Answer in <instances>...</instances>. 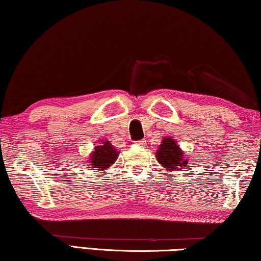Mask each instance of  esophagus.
<instances>
[{
    "label": "esophagus",
    "mask_w": 261,
    "mask_h": 261,
    "mask_svg": "<svg viewBox=\"0 0 261 261\" xmlns=\"http://www.w3.org/2000/svg\"><path fill=\"white\" fill-rule=\"evenodd\" d=\"M137 145L140 147H145L147 145L146 140H140V141H137Z\"/></svg>",
    "instance_id": "1"
}]
</instances>
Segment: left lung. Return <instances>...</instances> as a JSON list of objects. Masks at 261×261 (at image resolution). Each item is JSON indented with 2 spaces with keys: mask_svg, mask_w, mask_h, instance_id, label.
<instances>
[{
  "mask_svg": "<svg viewBox=\"0 0 261 261\" xmlns=\"http://www.w3.org/2000/svg\"><path fill=\"white\" fill-rule=\"evenodd\" d=\"M156 159L162 167L169 171L188 167V161L185 158L184 152L180 149L175 140L172 138H165L162 140L156 150Z\"/></svg>",
  "mask_w": 261,
  "mask_h": 261,
  "instance_id": "left-lung-1",
  "label": "left lung"
}]
</instances>
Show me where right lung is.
I'll use <instances>...</instances> for the list:
<instances>
[{
    "instance_id": "add662e5",
    "label": "right lung",
    "mask_w": 261,
    "mask_h": 261,
    "mask_svg": "<svg viewBox=\"0 0 261 261\" xmlns=\"http://www.w3.org/2000/svg\"><path fill=\"white\" fill-rule=\"evenodd\" d=\"M118 156V150L113 147L111 141L106 140V141H101L99 146L94 147L93 153L89 156L88 165L92 166V168H95V171L106 169L114 164Z\"/></svg>"
}]
</instances>
